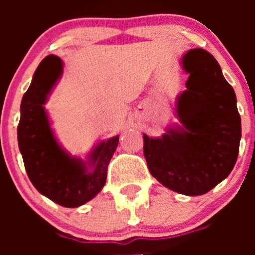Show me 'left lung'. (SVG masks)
<instances>
[{"label":"left lung","instance_id":"1","mask_svg":"<svg viewBox=\"0 0 255 255\" xmlns=\"http://www.w3.org/2000/svg\"><path fill=\"white\" fill-rule=\"evenodd\" d=\"M189 74L186 90L176 99L180 123L161 137H144V156L160 184L187 196L204 195L230 175L237 161L241 117L233 87L216 59L204 49L182 58Z\"/></svg>","mask_w":255,"mask_h":255}]
</instances>
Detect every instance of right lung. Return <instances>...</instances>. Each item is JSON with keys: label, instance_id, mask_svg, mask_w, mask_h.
I'll list each match as a JSON object with an SVG mask.
<instances>
[{"label": "right lung", "instance_id": "1", "mask_svg": "<svg viewBox=\"0 0 255 255\" xmlns=\"http://www.w3.org/2000/svg\"><path fill=\"white\" fill-rule=\"evenodd\" d=\"M59 56L43 59L23 95L17 129L25 170L35 189L55 204L79 207L102 190L118 135L97 143L85 159L69 154L55 138L44 105L63 74Z\"/></svg>", "mask_w": 255, "mask_h": 255}]
</instances>
